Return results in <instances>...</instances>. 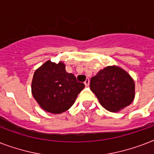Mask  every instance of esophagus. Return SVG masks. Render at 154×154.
Segmentation results:
<instances>
[{
	"mask_svg": "<svg viewBox=\"0 0 154 154\" xmlns=\"http://www.w3.org/2000/svg\"><path fill=\"white\" fill-rule=\"evenodd\" d=\"M84 84L85 86H89V79H86L85 81L84 82Z\"/></svg>",
	"mask_w": 154,
	"mask_h": 154,
	"instance_id": "34e87169",
	"label": "esophagus"
}]
</instances>
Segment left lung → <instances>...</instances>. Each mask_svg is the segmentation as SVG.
Instances as JSON below:
<instances>
[{"mask_svg":"<svg viewBox=\"0 0 154 154\" xmlns=\"http://www.w3.org/2000/svg\"><path fill=\"white\" fill-rule=\"evenodd\" d=\"M90 89L101 105L110 112H117L133 102L135 95L134 80L125 70L108 66L90 80Z\"/></svg>","mask_w":154,"mask_h":154,"instance_id":"obj_1","label":"left lung"}]
</instances>
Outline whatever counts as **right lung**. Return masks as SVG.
Segmentation results:
<instances>
[{
	"mask_svg": "<svg viewBox=\"0 0 154 154\" xmlns=\"http://www.w3.org/2000/svg\"><path fill=\"white\" fill-rule=\"evenodd\" d=\"M84 87L74 75L65 71L62 62L56 64L48 60L35 71L32 94L43 109L59 114L73 105Z\"/></svg>",
	"mask_w": 154,
	"mask_h": 154,
	"instance_id": "right-lung-1",
	"label": "right lung"
}]
</instances>
